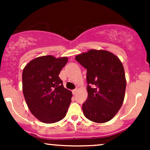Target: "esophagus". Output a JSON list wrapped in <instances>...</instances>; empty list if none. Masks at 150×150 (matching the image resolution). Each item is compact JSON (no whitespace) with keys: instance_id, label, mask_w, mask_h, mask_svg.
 I'll use <instances>...</instances> for the list:
<instances>
[{"instance_id":"1","label":"esophagus","mask_w":150,"mask_h":150,"mask_svg":"<svg viewBox=\"0 0 150 150\" xmlns=\"http://www.w3.org/2000/svg\"><path fill=\"white\" fill-rule=\"evenodd\" d=\"M77 92V89H73V90L72 91V92H73V95H75V94H76Z\"/></svg>"}]
</instances>
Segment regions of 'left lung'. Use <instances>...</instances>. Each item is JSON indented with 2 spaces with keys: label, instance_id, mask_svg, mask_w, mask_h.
Returning <instances> with one entry per match:
<instances>
[{
  "label": "left lung",
  "instance_id": "obj_1",
  "mask_svg": "<svg viewBox=\"0 0 150 150\" xmlns=\"http://www.w3.org/2000/svg\"><path fill=\"white\" fill-rule=\"evenodd\" d=\"M87 69V100L82 111L87 119L106 123L116 116L123 103L126 80L123 64L116 55L91 49L75 56Z\"/></svg>",
  "mask_w": 150,
  "mask_h": 150
}]
</instances>
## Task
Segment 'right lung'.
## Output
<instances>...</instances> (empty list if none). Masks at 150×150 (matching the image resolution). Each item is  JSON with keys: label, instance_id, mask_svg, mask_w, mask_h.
Returning a JSON list of instances; mask_svg holds the SVG:
<instances>
[{"label": "right lung", "instance_id": "1", "mask_svg": "<svg viewBox=\"0 0 150 150\" xmlns=\"http://www.w3.org/2000/svg\"><path fill=\"white\" fill-rule=\"evenodd\" d=\"M67 57L44 56L32 60L22 72V91L27 106L38 120L53 123L63 119L73 94L63 87L59 75Z\"/></svg>", "mask_w": 150, "mask_h": 150}]
</instances>
